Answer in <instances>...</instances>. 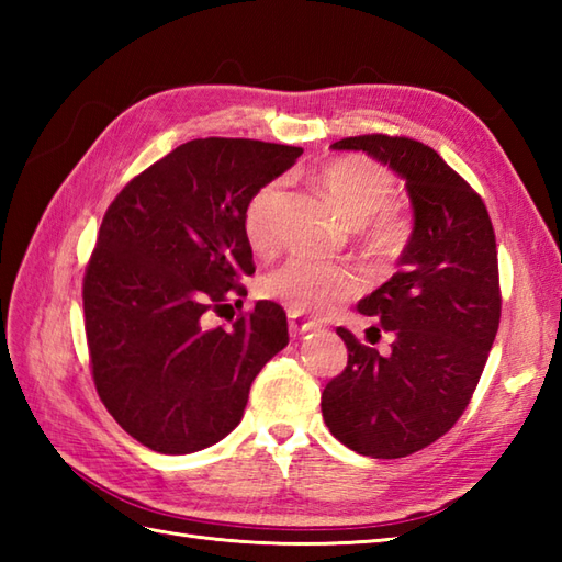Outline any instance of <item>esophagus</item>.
<instances>
[{
	"mask_svg": "<svg viewBox=\"0 0 562 562\" xmlns=\"http://www.w3.org/2000/svg\"><path fill=\"white\" fill-rule=\"evenodd\" d=\"M314 328H316L314 321H306V318L290 312V333H292V336H304V333L314 330Z\"/></svg>",
	"mask_w": 562,
	"mask_h": 562,
	"instance_id": "34e87169",
	"label": "esophagus"
}]
</instances>
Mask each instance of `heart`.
Here are the masks:
<instances>
[{
	"label": "heart",
	"instance_id": "heart-1",
	"mask_svg": "<svg viewBox=\"0 0 562 562\" xmlns=\"http://www.w3.org/2000/svg\"><path fill=\"white\" fill-rule=\"evenodd\" d=\"M318 186L345 220L360 226L372 254L389 258L398 254L408 226L393 212L391 198L396 181L384 166L364 157H340L321 166ZM282 183L270 181L256 190L244 212V232L258 254L278 246V210ZM262 290L290 308L292 314H326L336 304L348 302L360 290L355 272L314 258H292L272 270Z\"/></svg>",
	"mask_w": 562,
	"mask_h": 562
}]
</instances>
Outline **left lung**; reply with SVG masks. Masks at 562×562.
Here are the masks:
<instances>
[{"mask_svg": "<svg viewBox=\"0 0 562 562\" xmlns=\"http://www.w3.org/2000/svg\"><path fill=\"white\" fill-rule=\"evenodd\" d=\"M401 176L413 234L398 272L357 304L393 338L391 352L338 328L348 367L321 393L330 435L372 459H401L432 445L469 405L499 326L493 222L479 193L423 142L389 135L330 145Z\"/></svg>", "mask_w": 562, "mask_h": 562, "instance_id": "8db88e82", "label": "left lung"}]
</instances>
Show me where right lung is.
<instances>
[{"instance_id": "1", "label": "right lung", "mask_w": 562, "mask_h": 562, "mask_svg": "<svg viewBox=\"0 0 562 562\" xmlns=\"http://www.w3.org/2000/svg\"><path fill=\"white\" fill-rule=\"evenodd\" d=\"M300 154L258 139L186 142L105 212L83 274L87 342L103 405L139 445H217L241 423L260 369L290 342L284 308L268 300L232 328L205 318L246 296L241 280L256 272L246 205Z\"/></svg>"}]
</instances>
